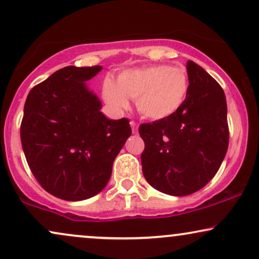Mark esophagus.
Wrapping results in <instances>:
<instances>
[{"mask_svg": "<svg viewBox=\"0 0 259 259\" xmlns=\"http://www.w3.org/2000/svg\"><path fill=\"white\" fill-rule=\"evenodd\" d=\"M130 124H131V127H132V132L133 133L138 132V123H137L136 121H131Z\"/></svg>", "mask_w": 259, "mask_h": 259, "instance_id": "34e87169", "label": "esophagus"}]
</instances>
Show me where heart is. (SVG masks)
Returning <instances> with one entry per match:
<instances>
[{
    "mask_svg": "<svg viewBox=\"0 0 259 259\" xmlns=\"http://www.w3.org/2000/svg\"><path fill=\"white\" fill-rule=\"evenodd\" d=\"M190 78L183 67L152 65L124 69L116 81L107 76L103 97L117 111L130 107L136 98L139 113L151 120H163L180 110L187 98Z\"/></svg>",
    "mask_w": 259,
    "mask_h": 259,
    "instance_id": "b5f03b06",
    "label": "heart"
}]
</instances>
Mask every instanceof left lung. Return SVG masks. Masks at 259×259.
I'll return each instance as SVG.
<instances>
[{"label":"left lung","mask_w":259,"mask_h":259,"mask_svg":"<svg viewBox=\"0 0 259 259\" xmlns=\"http://www.w3.org/2000/svg\"><path fill=\"white\" fill-rule=\"evenodd\" d=\"M187 98L168 119L143 123L145 180L169 196H188L215 177L228 149L227 103L222 88L193 61L186 65Z\"/></svg>","instance_id":"left-lung-1"}]
</instances>
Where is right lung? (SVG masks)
<instances>
[{"mask_svg": "<svg viewBox=\"0 0 259 259\" xmlns=\"http://www.w3.org/2000/svg\"><path fill=\"white\" fill-rule=\"evenodd\" d=\"M101 66L59 69L28 94L20 138L25 157L40 186L65 200L100 193L114 159L132 133L127 119L111 120L86 81Z\"/></svg>", "mask_w": 259, "mask_h": 259, "instance_id": "right-lung-1", "label": "right lung"}]
</instances>
